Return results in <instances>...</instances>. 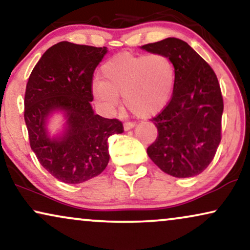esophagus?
<instances>
[{"instance_id":"34e87169","label":"esophagus","mask_w":250,"mask_h":250,"mask_svg":"<svg viewBox=\"0 0 250 250\" xmlns=\"http://www.w3.org/2000/svg\"><path fill=\"white\" fill-rule=\"evenodd\" d=\"M123 127H125V130H129V129L135 127V123L134 122H125Z\"/></svg>"}]
</instances>
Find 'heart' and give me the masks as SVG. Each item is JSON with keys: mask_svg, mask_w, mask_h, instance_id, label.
<instances>
[{"mask_svg": "<svg viewBox=\"0 0 250 250\" xmlns=\"http://www.w3.org/2000/svg\"><path fill=\"white\" fill-rule=\"evenodd\" d=\"M176 85L174 62L164 53L113 56L101 68V80L92 84L94 98L107 111L125 105L142 119L158 115L170 103Z\"/></svg>", "mask_w": 250, "mask_h": 250, "instance_id": "b5f03b06", "label": "heart"}]
</instances>
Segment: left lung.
Returning a JSON list of instances; mask_svg holds the SVG:
<instances>
[{
	"mask_svg": "<svg viewBox=\"0 0 250 250\" xmlns=\"http://www.w3.org/2000/svg\"><path fill=\"white\" fill-rule=\"evenodd\" d=\"M174 62L176 85L164 111L151 119L158 136L147 154L166 174L178 178L201 174L210 165L222 139L223 96L207 62L183 40L168 38L142 46Z\"/></svg>",
	"mask_w": 250,
	"mask_h": 250,
	"instance_id": "1",
	"label": "left lung"
}]
</instances>
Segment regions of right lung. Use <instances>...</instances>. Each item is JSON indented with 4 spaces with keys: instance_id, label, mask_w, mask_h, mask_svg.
Returning a JSON list of instances; mask_svg holds the SVG:
<instances>
[{
    "instance_id": "add662e5",
    "label": "right lung",
    "mask_w": 250,
    "mask_h": 250,
    "mask_svg": "<svg viewBox=\"0 0 250 250\" xmlns=\"http://www.w3.org/2000/svg\"><path fill=\"white\" fill-rule=\"evenodd\" d=\"M106 52V46L59 42L43 53L26 84L29 145L42 167L66 184L102 174L109 160L108 137L123 132L121 121L95 114L90 104L94 72ZM55 109L68 118V129L58 141L50 140L45 130L46 116Z\"/></svg>"
}]
</instances>
